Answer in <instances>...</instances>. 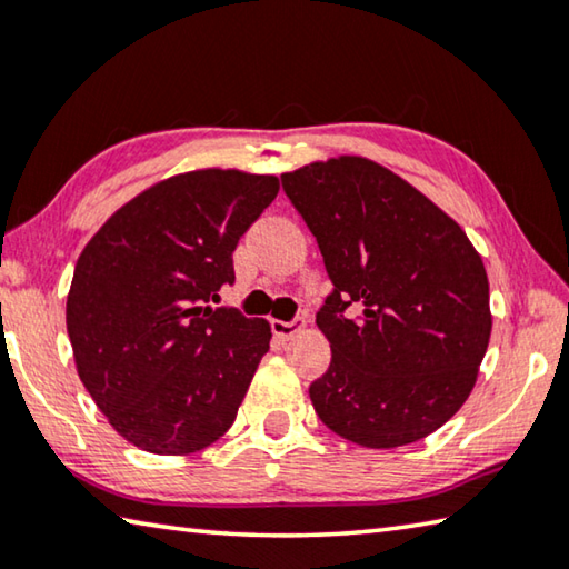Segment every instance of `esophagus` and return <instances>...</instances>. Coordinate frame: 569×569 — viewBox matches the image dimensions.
I'll return each mask as SVG.
<instances>
[{
  "mask_svg": "<svg viewBox=\"0 0 569 569\" xmlns=\"http://www.w3.org/2000/svg\"><path fill=\"white\" fill-rule=\"evenodd\" d=\"M307 327V320H295V322H282V320H272V332H274V337H279V340L282 342H287V340H292V337L297 335V332H302Z\"/></svg>",
  "mask_w": 569,
  "mask_h": 569,
  "instance_id": "1",
  "label": "esophagus"
}]
</instances>
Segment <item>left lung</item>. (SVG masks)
I'll return each mask as SVG.
<instances>
[{
    "label": "left lung",
    "mask_w": 569,
    "mask_h": 569,
    "mask_svg": "<svg viewBox=\"0 0 569 569\" xmlns=\"http://www.w3.org/2000/svg\"><path fill=\"white\" fill-rule=\"evenodd\" d=\"M282 187L335 284L317 312L332 350L310 385L317 417L372 450L440 430L470 397L490 345L480 252L430 197L367 157L310 162L284 172Z\"/></svg>",
    "instance_id": "1"
}]
</instances>
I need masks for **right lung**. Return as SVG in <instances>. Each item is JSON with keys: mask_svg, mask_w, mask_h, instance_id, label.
Segmentation results:
<instances>
[{"mask_svg": "<svg viewBox=\"0 0 569 569\" xmlns=\"http://www.w3.org/2000/svg\"><path fill=\"white\" fill-rule=\"evenodd\" d=\"M279 192L274 174L194 169L129 199L89 239L67 295L77 375L109 425L154 455L232 427L272 327L209 307L232 252Z\"/></svg>", "mask_w": 569, "mask_h": 569, "instance_id": "right-lung-1", "label": "right lung"}]
</instances>
